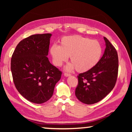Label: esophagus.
<instances>
[{"label":"esophagus","mask_w":132,"mask_h":132,"mask_svg":"<svg viewBox=\"0 0 132 132\" xmlns=\"http://www.w3.org/2000/svg\"><path fill=\"white\" fill-rule=\"evenodd\" d=\"M64 76L65 77H69V76H71V75L70 74H69V73H65L64 74Z\"/></svg>","instance_id":"34e87169"}]
</instances>
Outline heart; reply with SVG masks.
<instances>
[{
  "mask_svg": "<svg viewBox=\"0 0 132 132\" xmlns=\"http://www.w3.org/2000/svg\"><path fill=\"white\" fill-rule=\"evenodd\" d=\"M50 52L55 66L60 67L70 56L71 63L65 67L66 71L76 69L78 72H86L96 66L101 59L102 47L96 40L81 35L63 37L60 46L53 45Z\"/></svg>",
  "mask_w": 132,
  "mask_h": 132,
  "instance_id": "obj_1",
  "label": "heart"
}]
</instances>
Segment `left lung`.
Listing matches in <instances>:
<instances>
[{"mask_svg":"<svg viewBox=\"0 0 132 132\" xmlns=\"http://www.w3.org/2000/svg\"><path fill=\"white\" fill-rule=\"evenodd\" d=\"M106 48L99 62L93 69L80 73L75 95L80 101L91 105L99 102L112 90L117 82L118 56L117 50L104 37Z\"/></svg>","mask_w":132,"mask_h":132,"instance_id":"1","label":"left lung"}]
</instances>
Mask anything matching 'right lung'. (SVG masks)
I'll return each mask as SVG.
<instances>
[{"instance_id": "add662e5", "label": "right lung", "mask_w": 132, "mask_h": 132, "mask_svg": "<svg viewBox=\"0 0 132 132\" xmlns=\"http://www.w3.org/2000/svg\"><path fill=\"white\" fill-rule=\"evenodd\" d=\"M51 34L32 35L19 42L11 59L15 88L29 101L42 104L52 97L62 72L49 61Z\"/></svg>"}]
</instances>
